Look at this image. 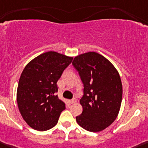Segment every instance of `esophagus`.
I'll return each instance as SVG.
<instances>
[{"label":"esophagus","instance_id":"1","mask_svg":"<svg viewBox=\"0 0 148 148\" xmlns=\"http://www.w3.org/2000/svg\"><path fill=\"white\" fill-rule=\"evenodd\" d=\"M75 102H76V99H75V98L72 99V100H69V103H70V104H73V103H75Z\"/></svg>","mask_w":148,"mask_h":148}]
</instances>
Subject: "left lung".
Listing matches in <instances>:
<instances>
[{"instance_id": "8db88e82", "label": "left lung", "mask_w": 148, "mask_h": 148, "mask_svg": "<svg viewBox=\"0 0 148 148\" xmlns=\"http://www.w3.org/2000/svg\"><path fill=\"white\" fill-rule=\"evenodd\" d=\"M72 64L84 87L80 100L83 112L76 121L90 132L104 130L116 119L121 106L119 73L108 59L95 52L76 56Z\"/></svg>"}]
</instances>
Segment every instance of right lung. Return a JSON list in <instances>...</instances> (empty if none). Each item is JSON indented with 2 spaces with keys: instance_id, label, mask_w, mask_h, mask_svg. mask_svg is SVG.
Returning a JSON list of instances; mask_svg holds the SVG:
<instances>
[{
  "instance_id": "add662e5",
  "label": "right lung",
  "mask_w": 148,
  "mask_h": 148,
  "mask_svg": "<svg viewBox=\"0 0 148 148\" xmlns=\"http://www.w3.org/2000/svg\"><path fill=\"white\" fill-rule=\"evenodd\" d=\"M73 58L54 51L42 53L23 71L17 90L18 109L30 127L45 131L54 127L65 104L58 98L57 82Z\"/></svg>"
}]
</instances>
